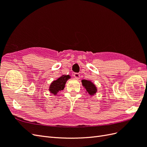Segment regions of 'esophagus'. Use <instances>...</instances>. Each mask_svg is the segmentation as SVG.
I'll return each instance as SVG.
<instances>
[{
  "instance_id": "esophagus-1",
  "label": "esophagus",
  "mask_w": 147,
  "mask_h": 147,
  "mask_svg": "<svg viewBox=\"0 0 147 147\" xmlns=\"http://www.w3.org/2000/svg\"><path fill=\"white\" fill-rule=\"evenodd\" d=\"M74 76L75 78L78 80V79L80 78V75L79 73H75L74 75Z\"/></svg>"
}]
</instances>
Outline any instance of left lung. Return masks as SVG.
<instances>
[{"instance_id": "8db88e82", "label": "left lung", "mask_w": 147, "mask_h": 147, "mask_svg": "<svg viewBox=\"0 0 147 147\" xmlns=\"http://www.w3.org/2000/svg\"><path fill=\"white\" fill-rule=\"evenodd\" d=\"M83 86L86 89L87 92L90 95L94 94L97 91V89L95 85L91 81L86 80H83L82 81Z\"/></svg>"}]
</instances>
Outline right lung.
I'll return each instance as SVG.
<instances>
[{
	"label": "right lung",
	"mask_w": 147,
	"mask_h": 147,
	"mask_svg": "<svg viewBox=\"0 0 147 147\" xmlns=\"http://www.w3.org/2000/svg\"><path fill=\"white\" fill-rule=\"evenodd\" d=\"M70 77L69 75H63V76L57 79L56 80L53 81L50 86V91L54 94H56L59 91L63 90L65 87V84L67 80L69 79Z\"/></svg>",
	"instance_id": "add662e5"
}]
</instances>
